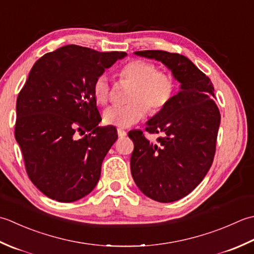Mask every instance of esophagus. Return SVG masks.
Listing matches in <instances>:
<instances>
[{"label":"esophagus","instance_id":"esophagus-1","mask_svg":"<svg viewBox=\"0 0 254 254\" xmlns=\"http://www.w3.org/2000/svg\"><path fill=\"white\" fill-rule=\"evenodd\" d=\"M117 133H118V137H121V138L125 137L127 134V132L125 130H123V129H121V128L117 129Z\"/></svg>","mask_w":254,"mask_h":254}]
</instances>
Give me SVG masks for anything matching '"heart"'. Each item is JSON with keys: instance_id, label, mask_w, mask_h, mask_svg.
I'll use <instances>...</instances> for the list:
<instances>
[{"instance_id": "b5f03b06", "label": "heart", "mask_w": 254, "mask_h": 254, "mask_svg": "<svg viewBox=\"0 0 254 254\" xmlns=\"http://www.w3.org/2000/svg\"><path fill=\"white\" fill-rule=\"evenodd\" d=\"M122 79L133 84L127 105L111 106L103 114L106 125L129 128L143 120L147 112L158 114L167 107L175 94L177 82L168 72L158 71L151 62L131 60L121 71ZM93 95L100 104L110 98V82L105 74L97 76L93 83Z\"/></svg>"}]
</instances>
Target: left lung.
I'll use <instances>...</instances> for the list:
<instances>
[{"mask_svg":"<svg viewBox=\"0 0 254 254\" xmlns=\"http://www.w3.org/2000/svg\"><path fill=\"white\" fill-rule=\"evenodd\" d=\"M133 54L161 61L180 82L170 104L146 123L147 131L163 134L159 143L150 142L140 130L128 132L134 146L130 158L134 183L149 198L171 203L192 192L213 163L220 124L214 86L182 55L163 50Z\"/></svg>","mask_w":254,"mask_h":254,"instance_id":"1","label":"left lung"}]
</instances>
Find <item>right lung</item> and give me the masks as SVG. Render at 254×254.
Here are the masks:
<instances>
[{
  "mask_svg": "<svg viewBox=\"0 0 254 254\" xmlns=\"http://www.w3.org/2000/svg\"><path fill=\"white\" fill-rule=\"evenodd\" d=\"M126 56L68 45L41 57L30 70L17 97L15 138L30 181L49 198L81 199L100 180L117 131L98 126L93 83ZM85 130L91 132L75 138Z\"/></svg>",
  "mask_w": 254,
  "mask_h": 254,
  "instance_id": "right-lung-1",
  "label": "right lung"
}]
</instances>
